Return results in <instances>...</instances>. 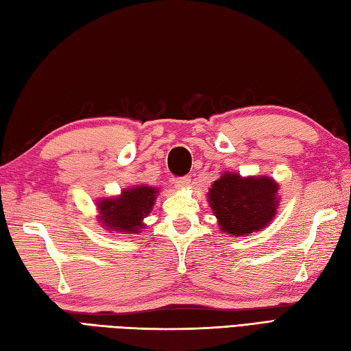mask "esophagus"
Here are the masks:
<instances>
[{"label": "esophagus", "mask_w": 351, "mask_h": 351, "mask_svg": "<svg viewBox=\"0 0 351 351\" xmlns=\"http://www.w3.org/2000/svg\"><path fill=\"white\" fill-rule=\"evenodd\" d=\"M191 184V176H182V178H176L175 185L178 189H187Z\"/></svg>", "instance_id": "obj_1"}]
</instances>
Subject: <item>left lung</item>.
I'll return each instance as SVG.
<instances>
[{"label":"left lung","mask_w":351,"mask_h":351,"mask_svg":"<svg viewBox=\"0 0 351 351\" xmlns=\"http://www.w3.org/2000/svg\"><path fill=\"white\" fill-rule=\"evenodd\" d=\"M278 184L267 176L225 173L210 189V206L223 232L249 235L265 228L278 208Z\"/></svg>","instance_id":"1"}]
</instances>
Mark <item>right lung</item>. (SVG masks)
<instances>
[{
  "label": "right lung",
  "instance_id": "add662e5",
  "mask_svg": "<svg viewBox=\"0 0 351 351\" xmlns=\"http://www.w3.org/2000/svg\"><path fill=\"white\" fill-rule=\"evenodd\" d=\"M156 190L146 185H138L125 190L116 199H106L98 204L102 226L119 232L137 234L143 228V220L151 213L155 202Z\"/></svg>",
  "mask_w": 351,
  "mask_h": 351
}]
</instances>
